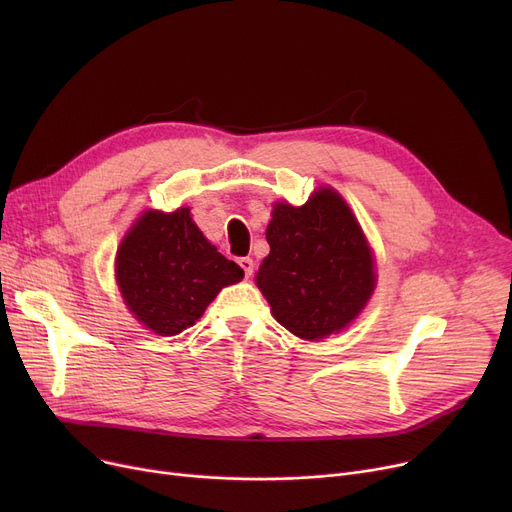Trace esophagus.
Wrapping results in <instances>:
<instances>
[{"instance_id":"1","label":"esophagus","mask_w":512,"mask_h":512,"mask_svg":"<svg viewBox=\"0 0 512 512\" xmlns=\"http://www.w3.org/2000/svg\"><path fill=\"white\" fill-rule=\"evenodd\" d=\"M238 265L242 267V272H245L247 278L253 274V259H251V257H240V259H238Z\"/></svg>"}]
</instances>
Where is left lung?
<instances>
[{"label": "left lung", "mask_w": 512, "mask_h": 512, "mask_svg": "<svg viewBox=\"0 0 512 512\" xmlns=\"http://www.w3.org/2000/svg\"><path fill=\"white\" fill-rule=\"evenodd\" d=\"M265 238L270 255L255 280L288 332L321 340L361 313L375 284L373 259L355 215L332 188L301 207L278 203Z\"/></svg>", "instance_id": "obj_1"}]
</instances>
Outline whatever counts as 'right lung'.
<instances>
[{
	"label": "right lung",
	"mask_w": 512,
	"mask_h": 512,
	"mask_svg": "<svg viewBox=\"0 0 512 512\" xmlns=\"http://www.w3.org/2000/svg\"><path fill=\"white\" fill-rule=\"evenodd\" d=\"M240 265L218 253L191 220V209L147 211L122 240L116 278L128 309L159 336L193 326Z\"/></svg>",
	"instance_id": "1"
}]
</instances>
